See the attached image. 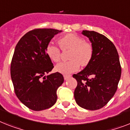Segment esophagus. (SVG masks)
I'll return each mask as SVG.
<instances>
[{"label": "esophagus", "instance_id": "1", "mask_svg": "<svg viewBox=\"0 0 130 130\" xmlns=\"http://www.w3.org/2000/svg\"><path fill=\"white\" fill-rule=\"evenodd\" d=\"M69 78H70V76H68V75H64V78L65 80H68Z\"/></svg>", "mask_w": 130, "mask_h": 130}]
</instances>
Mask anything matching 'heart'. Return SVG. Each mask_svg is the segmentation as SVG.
Returning a JSON list of instances; mask_svg holds the SVG:
<instances>
[{
	"mask_svg": "<svg viewBox=\"0 0 130 130\" xmlns=\"http://www.w3.org/2000/svg\"><path fill=\"white\" fill-rule=\"evenodd\" d=\"M61 49L64 51L70 50L67 62L58 64L55 70L64 75L70 74L76 72L82 66H86L90 63L93 56V46L90 42H86L82 37L77 34L70 33L58 40ZM46 53L50 60L58 62L60 58V49L52 43H49L46 48Z\"/></svg>",
	"mask_w": 130,
	"mask_h": 130,
	"instance_id": "1",
	"label": "heart"
}]
</instances>
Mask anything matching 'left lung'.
Instances as JSON below:
<instances>
[{"mask_svg": "<svg viewBox=\"0 0 130 130\" xmlns=\"http://www.w3.org/2000/svg\"><path fill=\"white\" fill-rule=\"evenodd\" d=\"M82 33L90 40L94 52L86 67L73 75L78 82L75 100L84 109L99 110L108 104L118 89L122 72L118 53L103 34L89 30Z\"/></svg>", "mask_w": 130, "mask_h": 130, "instance_id": "left-lung-1", "label": "left lung"}]
</instances>
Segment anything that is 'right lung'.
<instances>
[{
  "label": "right lung",
  "mask_w": 130,
  "mask_h": 130,
  "mask_svg": "<svg viewBox=\"0 0 130 130\" xmlns=\"http://www.w3.org/2000/svg\"><path fill=\"white\" fill-rule=\"evenodd\" d=\"M62 30L37 28L29 31L17 43L10 65V75L17 98L34 111L52 107L57 100L56 91L64 82L59 72L48 75L54 65L46 48Z\"/></svg>",
  "instance_id": "right-lung-1"
}]
</instances>
